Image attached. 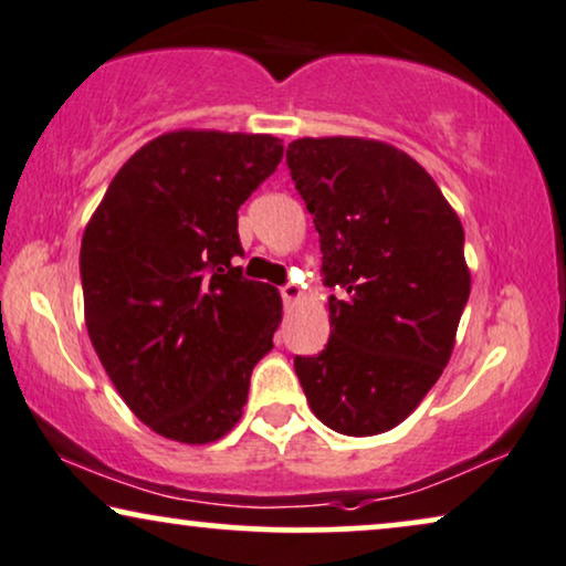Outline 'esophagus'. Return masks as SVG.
<instances>
[{
	"label": "esophagus",
	"mask_w": 566,
	"mask_h": 566,
	"mask_svg": "<svg viewBox=\"0 0 566 566\" xmlns=\"http://www.w3.org/2000/svg\"><path fill=\"white\" fill-rule=\"evenodd\" d=\"M279 295H282V300H284V303H295V300L300 297V287H297V284L295 282H287V284H284V287H279Z\"/></svg>",
	"instance_id": "34e87169"
}]
</instances>
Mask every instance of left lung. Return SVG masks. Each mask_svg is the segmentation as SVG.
Returning a JSON list of instances; mask_svg holds the SVG:
<instances>
[{"label":"left lung","mask_w":566,"mask_h":566,"mask_svg":"<svg viewBox=\"0 0 566 566\" xmlns=\"http://www.w3.org/2000/svg\"><path fill=\"white\" fill-rule=\"evenodd\" d=\"M287 168L334 290L326 349L295 357L300 386L334 432H388L453 352L471 292L463 224L432 176L386 142L295 139Z\"/></svg>","instance_id":"obj_1"}]
</instances>
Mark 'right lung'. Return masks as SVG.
<instances>
[{
	"mask_svg": "<svg viewBox=\"0 0 566 566\" xmlns=\"http://www.w3.org/2000/svg\"><path fill=\"white\" fill-rule=\"evenodd\" d=\"M269 134L180 129L134 153L80 251L90 342L126 406L186 446L238 424L279 292L235 266L238 209L282 163Z\"/></svg>",
	"mask_w": 566,
	"mask_h": 566,
	"instance_id": "1",
	"label": "right lung"
}]
</instances>
